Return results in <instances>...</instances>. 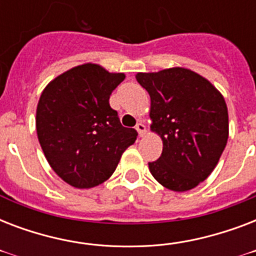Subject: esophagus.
I'll list each match as a JSON object with an SVG mask.
<instances>
[{"mask_svg": "<svg viewBox=\"0 0 256 256\" xmlns=\"http://www.w3.org/2000/svg\"><path fill=\"white\" fill-rule=\"evenodd\" d=\"M136 132H138V136H146V132H148V130H146V126H144V124H138L136 126Z\"/></svg>", "mask_w": 256, "mask_h": 256, "instance_id": "obj_1", "label": "esophagus"}]
</instances>
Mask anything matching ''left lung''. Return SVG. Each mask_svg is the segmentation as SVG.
<instances>
[{"label":"left lung","mask_w":256,"mask_h":256,"mask_svg":"<svg viewBox=\"0 0 256 256\" xmlns=\"http://www.w3.org/2000/svg\"><path fill=\"white\" fill-rule=\"evenodd\" d=\"M150 96V130L164 144L150 172L168 190L188 191L218 164L228 140V112L222 92L186 68L136 73Z\"/></svg>","instance_id":"8db88e82"}]
</instances>
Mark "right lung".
I'll return each instance as SVG.
<instances>
[{"label": "right lung", "mask_w": 256, "mask_h": 256, "mask_svg": "<svg viewBox=\"0 0 256 256\" xmlns=\"http://www.w3.org/2000/svg\"><path fill=\"white\" fill-rule=\"evenodd\" d=\"M124 77L88 62L44 88L36 112L38 140L50 168L70 186L92 188L108 180L136 142L138 132L124 128L108 104Z\"/></svg>", "instance_id": "1"}]
</instances>
